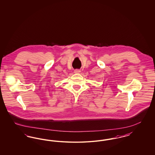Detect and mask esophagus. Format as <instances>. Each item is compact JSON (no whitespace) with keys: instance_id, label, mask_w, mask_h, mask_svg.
<instances>
[{"instance_id":"obj_1","label":"esophagus","mask_w":155,"mask_h":155,"mask_svg":"<svg viewBox=\"0 0 155 155\" xmlns=\"http://www.w3.org/2000/svg\"><path fill=\"white\" fill-rule=\"evenodd\" d=\"M80 72H81V71L78 69H76L74 70V73H75V74H79V73H80Z\"/></svg>"}]
</instances>
